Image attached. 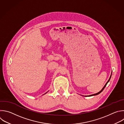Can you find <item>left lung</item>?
<instances>
[{
    "label": "left lung",
    "mask_w": 124,
    "mask_h": 124,
    "mask_svg": "<svg viewBox=\"0 0 124 124\" xmlns=\"http://www.w3.org/2000/svg\"><path fill=\"white\" fill-rule=\"evenodd\" d=\"M111 74H112V71H111V75H110V77H109V79L108 80V81H107V83H106V84L105 85V86H104V87L102 88V89L99 92H98V93H95V94H92V95H88V96H94V95H98V94H100L103 90H104V89H105V88L106 87V85H107V84L108 83V82L109 81V80H110V78H111Z\"/></svg>",
    "instance_id": "obj_1"
}]
</instances>
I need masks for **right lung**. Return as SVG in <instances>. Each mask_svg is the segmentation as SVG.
<instances>
[{
	"mask_svg": "<svg viewBox=\"0 0 124 124\" xmlns=\"http://www.w3.org/2000/svg\"><path fill=\"white\" fill-rule=\"evenodd\" d=\"M46 93H45V94H46Z\"/></svg>",
	"mask_w": 124,
	"mask_h": 124,
	"instance_id": "add662e5",
	"label": "right lung"
}]
</instances>
